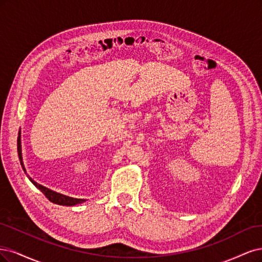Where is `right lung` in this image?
Masks as SVG:
<instances>
[{
    "instance_id": "1",
    "label": "right lung",
    "mask_w": 262,
    "mask_h": 262,
    "mask_svg": "<svg viewBox=\"0 0 262 262\" xmlns=\"http://www.w3.org/2000/svg\"><path fill=\"white\" fill-rule=\"evenodd\" d=\"M17 151H18V157H19V160H20V164H21V167L24 168L25 173H26V170H25V166H24V163H23V158H21V145H20V133H19V136H18V140H17ZM28 176V175H27ZM28 179L30 180V182L35 185V186L40 189L42 191V193L51 201L53 202V204H57V205H62V206H75L77 204H81V202L86 201L85 199H77V198H72V197H69V196H64L62 195V193H58V192H55L51 189H49L45 186H42V185L38 184L37 182L33 181L31 177L28 176Z\"/></svg>"
}]
</instances>
